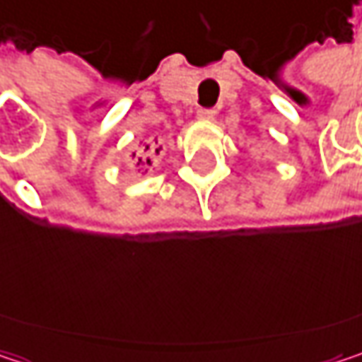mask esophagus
I'll return each instance as SVG.
<instances>
[{"mask_svg": "<svg viewBox=\"0 0 362 362\" xmlns=\"http://www.w3.org/2000/svg\"><path fill=\"white\" fill-rule=\"evenodd\" d=\"M216 117V110L214 109H199L197 110V119L199 121H211Z\"/></svg>", "mask_w": 362, "mask_h": 362, "instance_id": "esophagus-1", "label": "esophagus"}]
</instances>
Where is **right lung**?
Returning <instances> with one entry per match:
<instances>
[{
  "mask_svg": "<svg viewBox=\"0 0 362 362\" xmlns=\"http://www.w3.org/2000/svg\"><path fill=\"white\" fill-rule=\"evenodd\" d=\"M159 151L161 148H155V144H151V142H144L142 144V148H140V153H134L132 157H134V163H136V168H140L138 172H148L146 168H151L153 165V159H155V155H159Z\"/></svg>",
  "mask_w": 362,
  "mask_h": 362,
  "instance_id": "1",
  "label": "right lung"
}]
</instances>
